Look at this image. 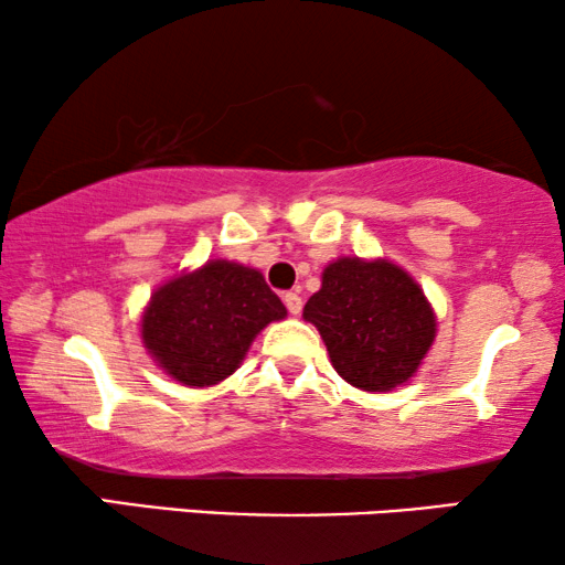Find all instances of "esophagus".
<instances>
[{"label":"esophagus","mask_w":565,"mask_h":565,"mask_svg":"<svg viewBox=\"0 0 565 565\" xmlns=\"http://www.w3.org/2000/svg\"><path fill=\"white\" fill-rule=\"evenodd\" d=\"M282 300H285V308H288L292 316H298L300 308H303V300H300L298 292H285Z\"/></svg>","instance_id":"obj_1"}]
</instances>
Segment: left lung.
I'll list each match as a JSON object with an SVG mask.
<instances>
[{
  "mask_svg": "<svg viewBox=\"0 0 565 565\" xmlns=\"http://www.w3.org/2000/svg\"><path fill=\"white\" fill-rule=\"evenodd\" d=\"M303 319L319 329L337 373L367 393L412 381L437 337L422 285L391 259L329 262Z\"/></svg>",
  "mask_w": 565,
  "mask_h": 565,
  "instance_id": "8db88e82",
  "label": "left lung"
}]
</instances>
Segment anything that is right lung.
I'll return each mask as SVG.
<instances>
[{"label": "right lung", "instance_id": "right-lung-1", "mask_svg": "<svg viewBox=\"0 0 565 565\" xmlns=\"http://www.w3.org/2000/svg\"><path fill=\"white\" fill-rule=\"evenodd\" d=\"M285 316L259 269L207 259L151 292L141 313V342L172 381L211 388L236 373L267 323Z\"/></svg>", "mask_w": 565, "mask_h": 565}]
</instances>
